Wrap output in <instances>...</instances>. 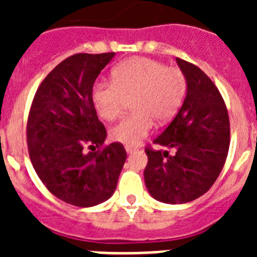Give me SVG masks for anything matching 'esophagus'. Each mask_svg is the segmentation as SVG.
Wrapping results in <instances>:
<instances>
[{
    "mask_svg": "<svg viewBox=\"0 0 257 257\" xmlns=\"http://www.w3.org/2000/svg\"><path fill=\"white\" fill-rule=\"evenodd\" d=\"M124 149H126L127 153H133V152L138 151V147H135V145H126Z\"/></svg>",
    "mask_w": 257,
    "mask_h": 257,
    "instance_id": "obj_1",
    "label": "esophagus"
}]
</instances>
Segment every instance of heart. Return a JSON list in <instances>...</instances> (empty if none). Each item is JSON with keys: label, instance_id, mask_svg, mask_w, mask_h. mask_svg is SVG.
I'll return each instance as SVG.
<instances>
[{"label": "heart", "instance_id": "1", "mask_svg": "<svg viewBox=\"0 0 257 257\" xmlns=\"http://www.w3.org/2000/svg\"><path fill=\"white\" fill-rule=\"evenodd\" d=\"M188 82L179 68L167 67L148 58H131L122 61L112 72V82H97L92 101L97 114L105 121L121 117L126 101L133 99L134 114L113 127V142L139 144L153 127L169 122L180 109L187 94Z\"/></svg>", "mask_w": 257, "mask_h": 257}]
</instances>
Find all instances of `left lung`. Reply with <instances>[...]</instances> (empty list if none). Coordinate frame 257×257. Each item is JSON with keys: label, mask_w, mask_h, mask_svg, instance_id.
<instances>
[{"label": "left lung", "mask_w": 257, "mask_h": 257, "mask_svg": "<svg viewBox=\"0 0 257 257\" xmlns=\"http://www.w3.org/2000/svg\"><path fill=\"white\" fill-rule=\"evenodd\" d=\"M187 77V96L178 114L154 144L175 149L145 148L148 165L145 185L151 196L163 203H187L205 194L221 172L230 143L228 109L210 77L176 58Z\"/></svg>", "instance_id": "left-lung-1"}]
</instances>
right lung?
<instances>
[{"label":"right lung","instance_id":"obj_1","mask_svg":"<svg viewBox=\"0 0 257 257\" xmlns=\"http://www.w3.org/2000/svg\"><path fill=\"white\" fill-rule=\"evenodd\" d=\"M113 56L104 52L64 59L38 86L29 109L32 165L56 198L77 207L112 197L127 157L121 143L104 145L106 130L92 101L95 79Z\"/></svg>","mask_w":257,"mask_h":257}]
</instances>
